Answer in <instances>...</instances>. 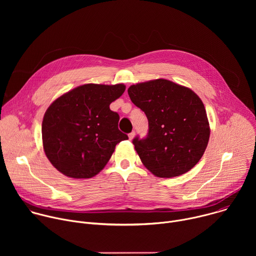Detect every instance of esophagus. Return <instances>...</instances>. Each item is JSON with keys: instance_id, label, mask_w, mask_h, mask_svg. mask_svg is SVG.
Segmentation results:
<instances>
[{"instance_id": "esophagus-1", "label": "esophagus", "mask_w": 256, "mask_h": 256, "mask_svg": "<svg viewBox=\"0 0 256 256\" xmlns=\"http://www.w3.org/2000/svg\"><path fill=\"white\" fill-rule=\"evenodd\" d=\"M134 132H130V134H128V138H130V140H132V138H134Z\"/></svg>"}]
</instances>
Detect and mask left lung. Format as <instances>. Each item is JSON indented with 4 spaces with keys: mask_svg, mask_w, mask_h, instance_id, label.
<instances>
[{
    "mask_svg": "<svg viewBox=\"0 0 256 256\" xmlns=\"http://www.w3.org/2000/svg\"><path fill=\"white\" fill-rule=\"evenodd\" d=\"M128 93L148 118L147 136L132 140L147 169L157 177L170 178L194 167L210 138L200 98L190 88L165 79L132 85Z\"/></svg>",
    "mask_w": 256,
    "mask_h": 256,
    "instance_id": "1",
    "label": "left lung"
}]
</instances>
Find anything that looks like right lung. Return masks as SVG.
<instances>
[{"label":"right lung","instance_id":"right-lung-1","mask_svg":"<svg viewBox=\"0 0 256 256\" xmlns=\"http://www.w3.org/2000/svg\"><path fill=\"white\" fill-rule=\"evenodd\" d=\"M126 90L124 84H85L56 99L42 120L44 150L64 175L91 178L98 174L128 136L118 130L120 116L109 105Z\"/></svg>","mask_w":256,"mask_h":256}]
</instances>
